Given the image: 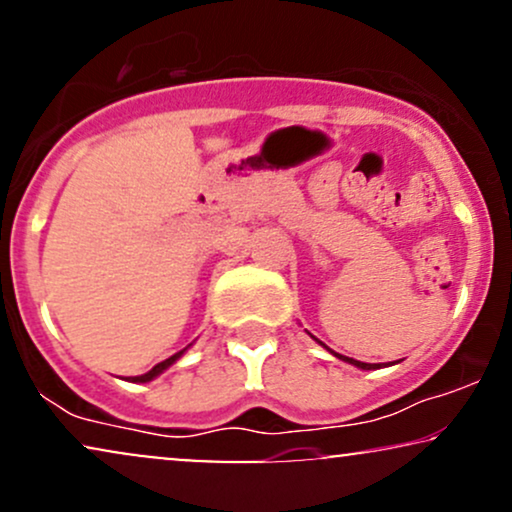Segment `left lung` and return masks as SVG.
<instances>
[{
  "mask_svg": "<svg viewBox=\"0 0 512 512\" xmlns=\"http://www.w3.org/2000/svg\"><path fill=\"white\" fill-rule=\"evenodd\" d=\"M332 353H334V351H332ZM334 356H337V358H342V361H346V363L356 365V368H363V370H372V368H380V365H372V363H361V361H356V358H346V356H339V353H334Z\"/></svg>",
  "mask_w": 512,
  "mask_h": 512,
  "instance_id": "left-lung-1",
  "label": "left lung"
}]
</instances>
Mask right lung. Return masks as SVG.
Listing matches in <instances>:
<instances>
[{
	"label": "right lung",
	"mask_w": 512,
	"mask_h": 512,
	"mask_svg": "<svg viewBox=\"0 0 512 512\" xmlns=\"http://www.w3.org/2000/svg\"><path fill=\"white\" fill-rule=\"evenodd\" d=\"M182 353H185V349H182V351H178V353H173V356H170V358H166V361H163V363H159V365H154V368H151L149 372H144V375H140V377H132V382H149V380H154V377H156V375H161V372H163V370H166V368H170V365H173L175 361H178V358L182 356Z\"/></svg>",
	"instance_id": "obj_1"
}]
</instances>
